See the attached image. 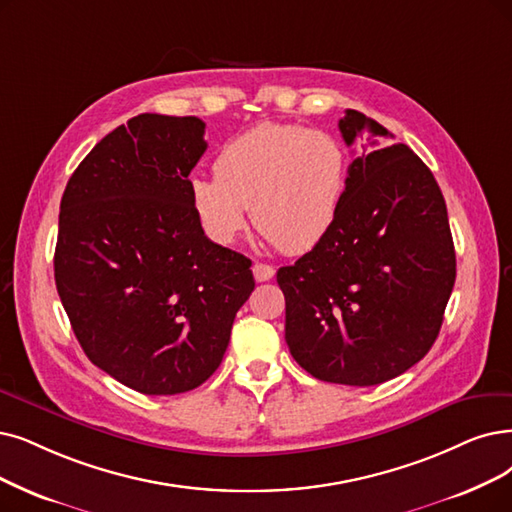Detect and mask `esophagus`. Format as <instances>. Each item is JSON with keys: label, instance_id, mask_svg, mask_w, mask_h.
Listing matches in <instances>:
<instances>
[{"label": "esophagus", "instance_id": "obj_1", "mask_svg": "<svg viewBox=\"0 0 512 512\" xmlns=\"http://www.w3.org/2000/svg\"><path fill=\"white\" fill-rule=\"evenodd\" d=\"M252 273H254V279H256V281H269V279L275 275V269L271 267V264H264V262H254Z\"/></svg>", "mask_w": 512, "mask_h": 512}]
</instances>
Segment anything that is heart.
Wrapping results in <instances>:
<instances>
[{
	"label": "heart",
	"instance_id": "heart-1",
	"mask_svg": "<svg viewBox=\"0 0 512 512\" xmlns=\"http://www.w3.org/2000/svg\"><path fill=\"white\" fill-rule=\"evenodd\" d=\"M349 155L327 132L260 124L224 142L214 178L191 176L189 199L203 233L229 245L254 227L285 254H304L332 231L340 212Z\"/></svg>",
	"mask_w": 512,
	"mask_h": 512
}]
</instances>
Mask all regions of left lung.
<instances>
[{"mask_svg":"<svg viewBox=\"0 0 512 512\" xmlns=\"http://www.w3.org/2000/svg\"><path fill=\"white\" fill-rule=\"evenodd\" d=\"M346 145L361 140L332 231L277 271L285 342L311 376L374 386L435 344L456 281L445 199L433 172L378 121L346 109ZM366 138L363 139L362 136Z\"/></svg>","mask_w":512,"mask_h":512,"instance_id":"1","label":"left lung"}]
</instances>
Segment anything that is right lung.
<instances>
[{
  "instance_id": "add662e5",
  "label": "right lung",
  "mask_w": 512,
  "mask_h": 512,
  "mask_svg": "<svg viewBox=\"0 0 512 512\" xmlns=\"http://www.w3.org/2000/svg\"><path fill=\"white\" fill-rule=\"evenodd\" d=\"M197 117L142 113L102 138L60 199L54 279L102 372L145 395L206 382L254 290L252 262L210 241L189 199Z\"/></svg>"
}]
</instances>
